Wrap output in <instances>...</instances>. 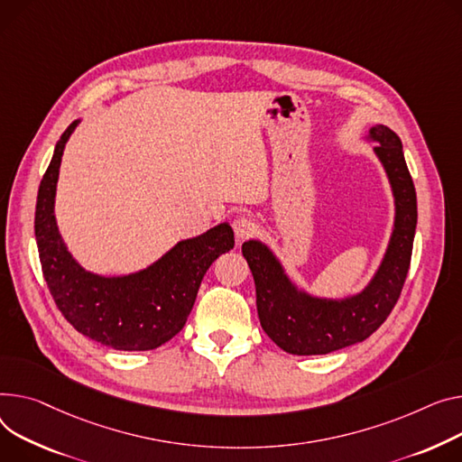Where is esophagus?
<instances>
[{
	"instance_id": "esophagus-1",
	"label": "esophagus",
	"mask_w": 462,
	"mask_h": 462,
	"mask_svg": "<svg viewBox=\"0 0 462 462\" xmlns=\"http://www.w3.org/2000/svg\"><path fill=\"white\" fill-rule=\"evenodd\" d=\"M232 228H234V234L237 239H245L254 232V223L249 217H245V215H239V217L234 219Z\"/></svg>"
}]
</instances>
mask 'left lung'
Masks as SVG:
<instances>
[{
    "mask_svg": "<svg viewBox=\"0 0 462 462\" xmlns=\"http://www.w3.org/2000/svg\"><path fill=\"white\" fill-rule=\"evenodd\" d=\"M375 153L383 162L395 197V225L384 260L362 293L328 300L299 291L282 265L260 241L243 243L254 284L262 328L271 340L291 355H327L372 336L390 316L402 295L411 267L418 221L416 189L405 163L402 139L386 126H374Z\"/></svg>",
    "mask_w": 462,
    "mask_h": 462,
    "instance_id": "1",
    "label": "left lung"
}]
</instances>
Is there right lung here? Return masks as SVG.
Wrapping results in <instances>:
<instances>
[{
    "instance_id": "obj_1",
    "label": "right lung",
    "mask_w": 462,
    "mask_h": 462,
    "mask_svg": "<svg viewBox=\"0 0 462 462\" xmlns=\"http://www.w3.org/2000/svg\"><path fill=\"white\" fill-rule=\"evenodd\" d=\"M78 125L74 120L57 141L37 195L35 237L44 281L60 314L90 340L118 351L156 349L186 325L206 271L234 247V232L223 223L180 241L135 274L106 279L87 273L67 251L53 215L60 158Z\"/></svg>"
}]
</instances>
